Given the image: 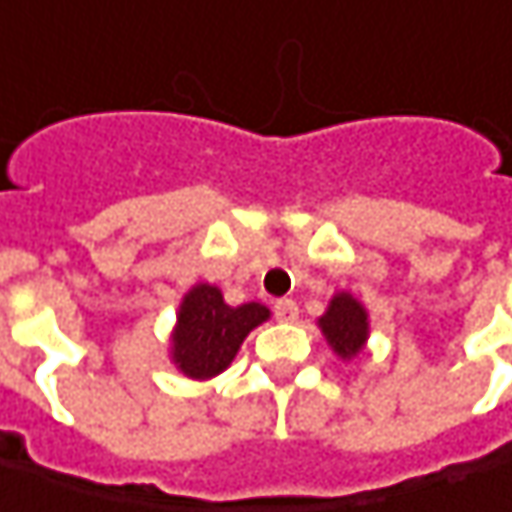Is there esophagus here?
Returning <instances> with one entry per match:
<instances>
[{"mask_svg":"<svg viewBox=\"0 0 512 512\" xmlns=\"http://www.w3.org/2000/svg\"><path fill=\"white\" fill-rule=\"evenodd\" d=\"M275 318H278V321H295V318H298V304H295L292 298L275 301Z\"/></svg>","mask_w":512,"mask_h":512,"instance_id":"1","label":"esophagus"}]
</instances>
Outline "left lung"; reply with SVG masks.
Here are the masks:
<instances>
[{
    "mask_svg": "<svg viewBox=\"0 0 512 512\" xmlns=\"http://www.w3.org/2000/svg\"><path fill=\"white\" fill-rule=\"evenodd\" d=\"M318 330L327 339L330 350L342 359L350 362L356 359L371 336V316L365 310V304L359 298H353V292H336L324 310V316L318 318Z\"/></svg>",
    "mask_w": 512,
    "mask_h": 512,
    "instance_id": "obj_1",
    "label": "left lung"
}]
</instances>
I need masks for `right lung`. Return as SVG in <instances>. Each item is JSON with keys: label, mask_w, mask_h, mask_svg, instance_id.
<instances>
[{"label": "right lung", "mask_w": 512, "mask_h": 512, "mask_svg": "<svg viewBox=\"0 0 512 512\" xmlns=\"http://www.w3.org/2000/svg\"><path fill=\"white\" fill-rule=\"evenodd\" d=\"M269 316V307L257 301L231 307L220 286L199 281L179 301L170 330V362L188 379H214L234 362L243 339Z\"/></svg>", "instance_id": "add662e5"}]
</instances>
